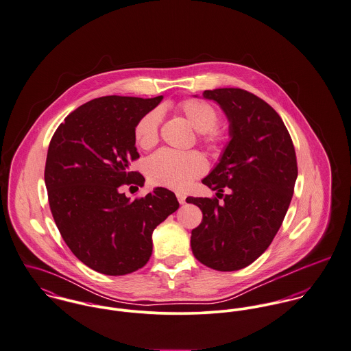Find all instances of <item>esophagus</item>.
<instances>
[{
  "mask_svg": "<svg viewBox=\"0 0 351 351\" xmlns=\"http://www.w3.org/2000/svg\"><path fill=\"white\" fill-rule=\"evenodd\" d=\"M176 197H178V200H179V203H180V204H184V203H186V195L178 193V194H176Z\"/></svg>",
  "mask_w": 351,
  "mask_h": 351,
  "instance_id": "34e87169",
  "label": "esophagus"
}]
</instances>
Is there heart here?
I'll list each match as a JSON object with an SVG mask.
<instances>
[{
	"mask_svg": "<svg viewBox=\"0 0 351 351\" xmlns=\"http://www.w3.org/2000/svg\"><path fill=\"white\" fill-rule=\"evenodd\" d=\"M176 109L196 132L203 133L207 143L218 144L226 138L225 132L215 126L218 122V112L211 104L203 99L190 98L179 102ZM161 119V110L154 109L137 121L134 126V138L138 147L151 149L156 145ZM145 169L154 184L183 191L193 183V180L206 172L207 162L199 152L161 149L148 158Z\"/></svg>",
	"mask_w": 351,
	"mask_h": 351,
	"instance_id": "1",
	"label": "heart"
}]
</instances>
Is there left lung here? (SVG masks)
<instances>
[{"mask_svg":"<svg viewBox=\"0 0 351 351\" xmlns=\"http://www.w3.org/2000/svg\"><path fill=\"white\" fill-rule=\"evenodd\" d=\"M203 98L217 102L226 114L230 141L202 180L223 202L186 199L203 213L191 232V249L203 265L232 272L256 261L278 232L298 178L296 154L282 119L254 94L215 88L206 90Z\"/></svg>","mask_w":351,"mask_h":351,"instance_id":"1","label":"left lung"}]
</instances>
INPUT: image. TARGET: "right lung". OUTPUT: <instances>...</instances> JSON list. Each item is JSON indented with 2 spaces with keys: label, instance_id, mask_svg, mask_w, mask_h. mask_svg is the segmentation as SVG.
<instances>
[{
  "label": "right lung",
  "instance_id": "right-lung-1",
  "mask_svg": "<svg viewBox=\"0 0 351 351\" xmlns=\"http://www.w3.org/2000/svg\"><path fill=\"white\" fill-rule=\"evenodd\" d=\"M161 99L95 98L64 118L49 143L44 180L52 217L75 257L95 272L123 276L143 268L154 230L179 208L162 187L134 200L121 191L145 182L129 169L140 157L134 126Z\"/></svg>",
  "mask_w": 351,
  "mask_h": 351
}]
</instances>
